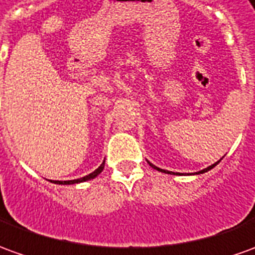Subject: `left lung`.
Returning a JSON list of instances; mask_svg holds the SVG:
<instances>
[{
    "label": "left lung",
    "instance_id": "1",
    "mask_svg": "<svg viewBox=\"0 0 255 255\" xmlns=\"http://www.w3.org/2000/svg\"><path fill=\"white\" fill-rule=\"evenodd\" d=\"M219 162H221V159H219L218 162H215V164H212L211 166H208V168H205V169H203V171L196 172V175H198V173H204V172H208V171H210V169H212V168H214V166H215V165H218ZM148 164H150L151 166H152V168H154V169H157V171H159V172H165V173H172V172H169V171H164V169H161V168H158V166H155V165H152V164H151V162H148ZM173 175H180V173H175V172H173Z\"/></svg>",
    "mask_w": 255,
    "mask_h": 255
}]
</instances>
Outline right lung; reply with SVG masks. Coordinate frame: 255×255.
Returning <instances> with one entry per match:
<instances>
[{
  "label": "right lung",
  "instance_id": "obj_1",
  "mask_svg": "<svg viewBox=\"0 0 255 255\" xmlns=\"http://www.w3.org/2000/svg\"><path fill=\"white\" fill-rule=\"evenodd\" d=\"M104 165H105V161L103 164L98 166L97 169L94 172H91L90 175H86L84 178H80V179H75V180H55L54 183L57 184H75V183H82V182H86V180H91V179H94L97 175H100L103 169H104Z\"/></svg>",
  "mask_w": 255,
  "mask_h": 255
}]
</instances>
